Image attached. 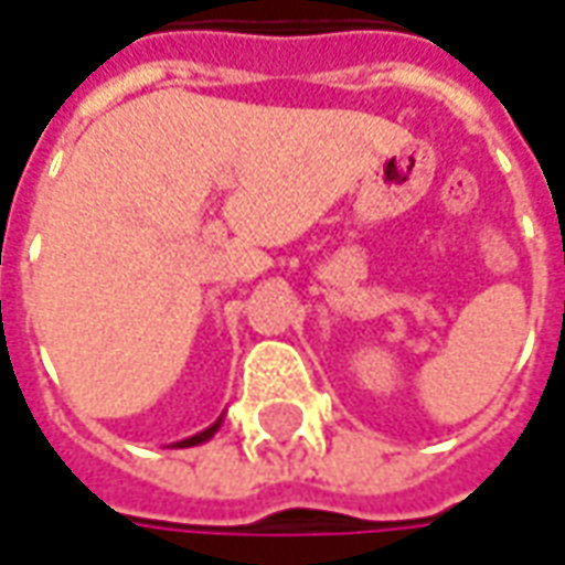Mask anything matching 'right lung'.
Returning <instances> with one entry per match:
<instances>
[{"instance_id":"1","label":"right lung","mask_w":565,"mask_h":565,"mask_svg":"<svg viewBox=\"0 0 565 565\" xmlns=\"http://www.w3.org/2000/svg\"><path fill=\"white\" fill-rule=\"evenodd\" d=\"M216 427L218 424H213L210 429H203V433H198V436H191V439H185V443H179V448H188V445H198V443H203V439H210V436L216 433Z\"/></svg>"}]
</instances>
